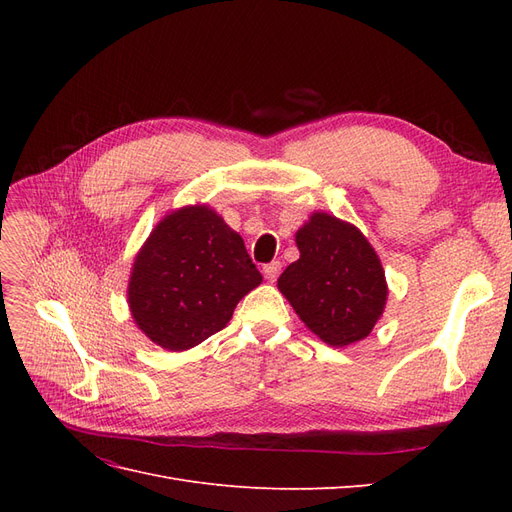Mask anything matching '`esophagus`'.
Instances as JSON below:
<instances>
[{
  "mask_svg": "<svg viewBox=\"0 0 512 512\" xmlns=\"http://www.w3.org/2000/svg\"><path fill=\"white\" fill-rule=\"evenodd\" d=\"M262 273H265V277H267L269 282H275V280H277V275L282 273V262H280V260H273V262H269V265L262 267Z\"/></svg>",
  "mask_w": 512,
  "mask_h": 512,
  "instance_id": "1",
  "label": "esophagus"
}]
</instances>
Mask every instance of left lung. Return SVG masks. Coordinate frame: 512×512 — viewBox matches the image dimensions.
<instances>
[{
  "instance_id": "8db88e82",
  "label": "left lung",
  "mask_w": 512,
  "mask_h": 512,
  "mask_svg": "<svg viewBox=\"0 0 512 512\" xmlns=\"http://www.w3.org/2000/svg\"><path fill=\"white\" fill-rule=\"evenodd\" d=\"M297 247L301 258L277 280L294 312L329 346L367 337L389 292L374 247L327 213L312 215L297 232Z\"/></svg>"
}]
</instances>
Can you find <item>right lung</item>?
Here are the masks:
<instances>
[{"instance_id":"1","label":"right lung","mask_w":512,"mask_h":512,"mask_svg":"<svg viewBox=\"0 0 512 512\" xmlns=\"http://www.w3.org/2000/svg\"><path fill=\"white\" fill-rule=\"evenodd\" d=\"M262 282L243 239L207 207H185L151 232L134 260L128 299L141 331L181 352L222 331Z\"/></svg>"}]
</instances>
